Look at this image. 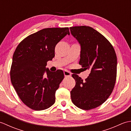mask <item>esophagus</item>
<instances>
[{"mask_svg": "<svg viewBox=\"0 0 131 131\" xmlns=\"http://www.w3.org/2000/svg\"><path fill=\"white\" fill-rule=\"evenodd\" d=\"M63 74L65 77H70L71 75V74L70 73V72H69L66 70L63 71Z\"/></svg>", "mask_w": 131, "mask_h": 131, "instance_id": "esophagus-1", "label": "esophagus"}]
</instances>
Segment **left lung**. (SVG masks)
Here are the masks:
<instances>
[{
	"label": "left lung",
	"instance_id": "obj_1",
	"mask_svg": "<svg viewBox=\"0 0 131 131\" xmlns=\"http://www.w3.org/2000/svg\"><path fill=\"white\" fill-rule=\"evenodd\" d=\"M70 30L81 47L79 65L91 70L85 80L72 75L76 84L70 92L71 101L81 109L91 110L102 105L112 93L116 79V55L109 41L92 27L74 26Z\"/></svg>",
	"mask_w": 131,
	"mask_h": 131
}]
</instances>
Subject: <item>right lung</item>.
<instances>
[{
	"label": "right lung",
	"mask_w": 131,
	"mask_h": 131,
	"mask_svg": "<svg viewBox=\"0 0 131 131\" xmlns=\"http://www.w3.org/2000/svg\"><path fill=\"white\" fill-rule=\"evenodd\" d=\"M66 35H70L69 27L40 30L22 40L14 52L11 82L21 101L32 110H45L54 104L63 72H51L46 66L54 57L56 44Z\"/></svg>",
	"instance_id": "right-lung-1"
}]
</instances>
